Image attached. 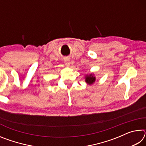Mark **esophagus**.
Segmentation results:
<instances>
[{"label": "esophagus", "instance_id": "obj_1", "mask_svg": "<svg viewBox=\"0 0 146 146\" xmlns=\"http://www.w3.org/2000/svg\"><path fill=\"white\" fill-rule=\"evenodd\" d=\"M64 64L66 66H70V59L68 58H64Z\"/></svg>", "mask_w": 146, "mask_h": 146}]
</instances>
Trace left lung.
Returning a JSON list of instances; mask_svg holds the SVG:
<instances>
[{
  "mask_svg": "<svg viewBox=\"0 0 146 146\" xmlns=\"http://www.w3.org/2000/svg\"><path fill=\"white\" fill-rule=\"evenodd\" d=\"M95 80H96V78L95 76H94L93 74H90V75H86V77H85V80H86V82L88 83V84H93L95 82Z\"/></svg>",
  "mask_w": 146,
  "mask_h": 146,
  "instance_id": "8db88e82",
  "label": "left lung"
}]
</instances>
